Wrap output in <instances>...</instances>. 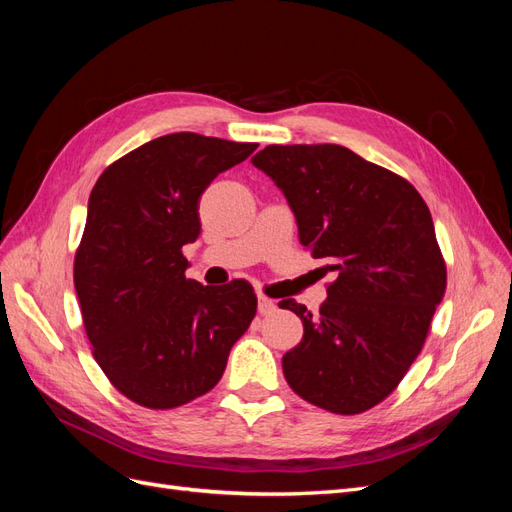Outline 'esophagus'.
I'll return each mask as SVG.
<instances>
[{
    "label": "esophagus",
    "instance_id": "esophagus-1",
    "mask_svg": "<svg viewBox=\"0 0 512 512\" xmlns=\"http://www.w3.org/2000/svg\"><path fill=\"white\" fill-rule=\"evenodd\" d=\"M277 309V305H275V301H271V299H267L265 294H260L258 297V312L262 314V316H269V314H273Z\"/></svg>",
    "mask_w": 512,
    "mask_h": 512
}]
</instances>
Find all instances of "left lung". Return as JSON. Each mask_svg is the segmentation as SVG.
Returning a JSON list of instances; mask_svg holds the SVG:
<instances>
[{
	"label": "left lung",
	"instance_id": "obj_1",
	"mask_svg": "<svg viewBox=\"0 0 512 512\" xmlns=\"http://www.w3.org/2000/svg\"><path fill=\"white\" fill-rule=\"evenodd\" d=\"M252 162L284 192L305 250L335 273L318 316L280 301L303 320L286 382L335 414L378 406L423 350L446 290L429 207L410 181L342 145H269Z\"/></svg>",
	"mask_w": 512,
	"mask_h": 512
}]
</instances>
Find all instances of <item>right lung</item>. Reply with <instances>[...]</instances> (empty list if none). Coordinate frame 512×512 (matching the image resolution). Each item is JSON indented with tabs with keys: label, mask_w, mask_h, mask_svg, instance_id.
<instances>
[{
	"label": "right lung",
	"mask_w": 512,
	"mask_h": 512,
	"mask_svg": "<svg viewBox=\"0 0 512 512\" xmlns=\"http://www.w3.org/2000/svg\"><path fill=\"white\" fill-rule=\"evenodd\" d=\"M256 147L166 134L113 162L89 194L76 297L94 359L138 406L170 410L209 393L256 316L250 282L188 280L181 252L200 232V194Z\"/></svg>",
	"instance_id": "right-lung-1"
}]
</instances>
